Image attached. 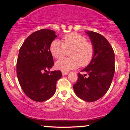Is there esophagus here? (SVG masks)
Wrapping results in <instances>:
<instances>
[{
    "label": "esophagus",
    "instance_id": "1",
    "mask_svg": "<svg viewBox=\"0 0 130 130\" xmlns=\"http://www.w3.org/2000/svg\"><path fill=\"white\" fill-rule=\"evenodd\" d=\"M62 73L63 75H67V74L68 73V72H67V71H62Z\"/></svg>",
    "mask_w": 130,
    "mask_h": 130
}]
</instances>
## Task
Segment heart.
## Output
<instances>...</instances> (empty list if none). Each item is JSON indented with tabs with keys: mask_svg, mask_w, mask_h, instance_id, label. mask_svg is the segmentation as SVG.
<instances>
[{
	"mask_svg": "<svg viewBox=\"0 0 130 130\" xmlns=\"http://www.w3.org/2000/svg\"><path fill=\"white\" fill-rule=\"evenodd\" d=\"M70 58L60 59L56 63V68L62 71L75 69L77 67L87 66L93 60L95 49L92 43L87 41L84 35L73 32L67 34L63 38V43L54 40L50 45L52 56L60 59L70 51Z\"/></svg>",
	"mask_w": 130,
	"mask_h": 130,
	"instance_id": "b5f03b06",
	"label": "heart"
}]
</instances>
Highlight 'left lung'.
<instances>
[{
  "label": "left lung",
  "instance_id": "obj_1",
  "mask_svg": "<svg viewBox=\"0 0 130 130\" xmlns=\"http://www.w3.org/2000/svg\"><path fill=\"white\" fill-rule=\"evenodd\" d=\"M94 46L93 60L82 70L88 74L79 73L77 80L73 85L76 95L86 101L92 102L103 96L109 89L115 72V55L112 47L103 35L87 31Z\"/></svg>",
  "mask_w": 130,
  "mask_h": 130
}]
</instances>
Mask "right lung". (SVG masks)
<instances>
[{
    "label": "right lung",
    "mask_w": 130,
    "mask_h": 130,
    "mask_svg": "<svg viewBox=\"0 0 130 130\" xmlns=\"http://www.w3.org/2000/svg\"><path fill=\"white\" fill-rule=\"evenodd\" d=\"M57 37L53 30L41 29L29 35L19 51L16 72L22 90L32 100L42 102L54 95L60 70L50 71L54 65L50 45Z\"/></svg>",
    "instance_id": "obj_1"
}]
</instances>
